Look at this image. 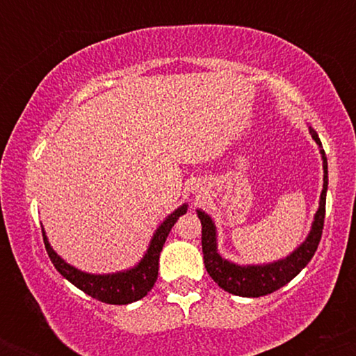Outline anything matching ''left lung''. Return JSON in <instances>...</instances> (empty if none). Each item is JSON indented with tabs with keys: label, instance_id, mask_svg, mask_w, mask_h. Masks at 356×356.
<instances>
[{
	"label": "left lung",
	"instance_id": "obj_1",
	"mask_svg": "<svg viewBox=\"0 0 356 356\" xmlns=\"http://www.w3.org/2000/svg\"><path fill=\"white\" fill-rule=\"evenodd\" d=\"M313 140L320 147L321 161H323V191L320 195V206H318L314 220L312 224V231L306 236L303 243L298 246L291 254L283 259L273 261L268 264H241L224 259L218 251V229H216L214 220L209 214L197 209V216L202 224V254L204 264L212 280L218 283L224 291L236 296L244 298H259L269 293L276 291L281 286L288 284L293 277L300 275V271L312 261L314 251L320 244L323 224H325V204L326 191H328V162H326L325 150H323L320 137L309 127Z\"/></svg>",
	"mask_w": 356,
	"mask_h": 356
}]
</instances>
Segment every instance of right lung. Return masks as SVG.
<instances>
[{"mask_svg":"<svg viewBox=\"0 0 356 356\" xmlns=\"http://www.w3.org/2000/svg\"><path fill=\"white\" fill-rule=\"evenodd\" d=\"M186 212L187 204H182L172 214L167 216L161 222V226L157 227V231L154 232L144 257L136 266L125 269V271L110 273V275H92V273L80 271L79 268L68 264L63 257H60L53 251L47 234H44V229H42L44 248H47L48 256H50L56 271L81 291L87 293L88 296L95 298L102 303L129 305L142 300L154 288L159 275V257H161V251L164 248L167 236H169L174 224L177 222V219Z\"/></svg>","mask_w":356,"mask_h":356,"instance_id":"right-lung-1","label":"right lung"}]
</instances>
